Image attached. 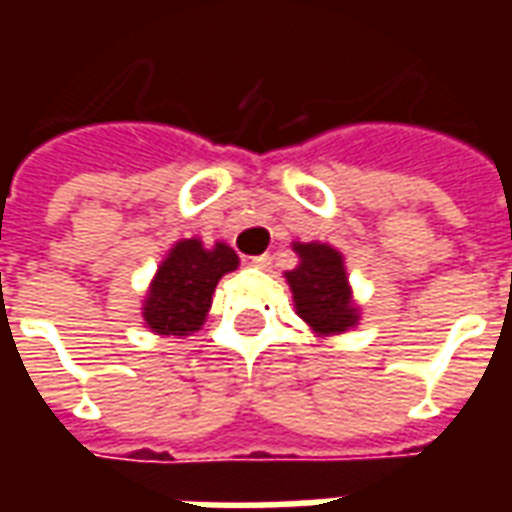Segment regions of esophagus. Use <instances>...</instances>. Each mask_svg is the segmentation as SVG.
Returning <instances> with one entry per match:
<instances>
[{
    "instance_id": "34e87169",
    "label": "esophagus",
    "mask_w": 512,
    "mask_h": 512,
    "mask_svg": "<svg viewBox=\"0 0 512 512\" xmlns=\"http://www.w3.org/2000/svg\"><path fill=\"white\" fill-rule=\"evenodd\" d=\"M271 260H274V257L268 255H257V257H252V266H257V268H263V271H266V268H271Z\"/></svg>"
}]
</instances>
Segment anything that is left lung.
<instances>
[{"label":"left lung","instance_id":"obj_1","mask_svg":"<svg viewBox=\"0 0 512 512\" xmlns=\"http://www.w3.org/2000/svg\"><path fill=\"white\" fill-rule=\"evenodd\" d=\"M296 252L301 266L288 271L285 277L293 290L299 318L321 334L351 329L359 315L351 304L343 255L326 244H296Z\"/></svg>","mask_w":512,"mask_h":512}]
</instances>
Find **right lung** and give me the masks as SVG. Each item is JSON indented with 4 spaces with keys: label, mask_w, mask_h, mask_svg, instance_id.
I'll list each match as a JSON object with an SVG mask.
<instances>
[{
    "label": "right lung",
    "mask_w": 512,
    "mask_h": 512,
    "mask_svg": "<svg viewBox=\"0 0 512 512\" xmlns=\"http://www.w3.org/2000/svg\"><path fill=\"white\" fill-rule=\"evenodd\" d=\"M238 266V255L227 244L205 249L202 241H180L158 266L145 301V321L158 334L197 332L208 315L216 282Z\"/></svg>",
    "instance_id": "right-lung-1"
}]
</instances>
